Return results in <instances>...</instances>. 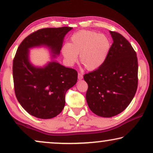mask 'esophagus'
I'll return each mask as SVG.
<instances>
[{
	"instance_id": "1",
	"label": "esophagus",
	"mask_w": 153,
	"mask_h": 153,
	"mask_svg": "<svg viewBox=\"0 0 153 153\" xmlns=\"http://www.w3.org/2000/svg\"><path fill=\"white\" fill-rule=\"evenodd\" d=\"M78 79L79 80H81L83 79V74L81 73H79L78 74Z\"/></svg>"
}]
</instances>
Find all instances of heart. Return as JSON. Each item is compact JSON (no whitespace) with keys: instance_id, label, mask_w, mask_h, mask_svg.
<instances>
[{"instance_id":"1","label":"heart","mask_w":153,"mask_h":153,"mask_svg":"<svg viewBox=\"0 0 153 153\" xmlns=\"http://www.w3.org/2000/svg\"><path fill=\"white\" fill-rule=\"evenodd\" d=\"M111 43L108 37L95 31L81 30L74 33L70 43L65 44L61 52L66 61L74 64L79 54L80 62L88 70L100 68L107 59Z\"/></svg>"}]
</instances>
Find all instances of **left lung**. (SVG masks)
Segmentation results:
<instances>
[{
    "mask_svg": "<svg viewBox=\"0 0 153 153\" xmlns=\"http://www.w3.org/2000/svg\"><path fill=\"white\" fill-rule=\"evenodd\" d=\"M113 42L108 58L95 71L85 74L86 101L97 116L110 118L126 108L138 86V60L130 43L120 33L109 31Z\"/></svg>",
    "mask_w": 153,
    "mask_h": 153,
    "instance_id": "8db88e82",
    "label": "left lung"
}]
</instances>
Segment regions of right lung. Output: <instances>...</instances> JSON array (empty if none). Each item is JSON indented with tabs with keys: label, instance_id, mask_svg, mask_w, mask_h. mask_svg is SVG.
Returning <instances> with one entry per match:
<instances>
[{
	"label": "right lung",
	"instance_id": "obj_1",
	"mask_svg": "<svg viewBox=\"0 0 153 153\" xmlns=\"http://www.w3.org/2000/svg\"><path fill=\"white\" fill-rule=\"evenodd\" d=\"M72 28H42L31 33L19 46L13 60V80L16 97L33 116L49 119L58 116L65 104V93L76 84L78 74L52 60L44 67L33 65L29 50L45 47L52 58L60 55L64 37Z\"/></svg>",
	"mask_w": 153,
	"mask_h": 153
}]
</instances>
